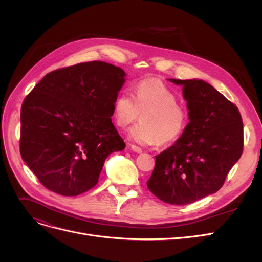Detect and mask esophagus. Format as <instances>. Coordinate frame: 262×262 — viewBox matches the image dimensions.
<instances>
[{
    "label": "esophagus",
    "instance_id": "34e87169",
    "mask_svg": "<svg viewBox=\"0 0 262 262\" xmlns=\"http://www.w3.org/2000/svg\"><path fill=\"white\" fill-rule=\"evenodd\" d=\"M131 150L132 152H134V153H138V154H140V153H142V148H140L139 146H136V145H131Z\"/></svg>",
    "mask_w": 262,
    "mask_h": 262
}]
</instances>
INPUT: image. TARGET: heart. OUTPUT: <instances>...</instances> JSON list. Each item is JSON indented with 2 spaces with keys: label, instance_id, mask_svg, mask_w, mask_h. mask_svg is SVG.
I'll list each match as a JSON object with an SVG mask.
<instances>
[{
  "label": "heart",
  "instance_id": "heart-1",
  "mask_svg": "<svg viewBox=\"0 0 262 262\" xmlns=\"http://www.w3.org/2000/svg\"><path fill=\"white\" fill-rule=\"evenodd\" d=\"M140 115L142 122L129 132V138L140 145L170 144L181 137L188 123L176 95L155 80L141 81L134 96L123 91L114 102L115 121L122 129L136 122Z\"/></svg>",
  "mask_w": 262,
  "mask_h": 262
}]
</instances>
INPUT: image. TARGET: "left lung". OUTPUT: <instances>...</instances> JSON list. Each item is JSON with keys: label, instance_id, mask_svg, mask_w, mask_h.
Listing matches in <instances>:
<instances>
[{"label": "left lung", "instance_id": "obj_1", "mask_svg": "<svg viewBox=\"0 0 262 262\" xmlns=\"http://www.w3.org/2000/svg\"><path fill=\"white\" fill-rule=\"evenodd\" d=\"M168 81L182 86L189 123L181 137L155 156L147 188L162 201L185 205L215 193L243 153L237 107L203 80Z\"/></svg>", "mask_w": 262, "mask_h": 262}]
</instances>
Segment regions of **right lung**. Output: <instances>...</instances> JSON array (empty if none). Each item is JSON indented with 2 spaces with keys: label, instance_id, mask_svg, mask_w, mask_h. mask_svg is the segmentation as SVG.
<instances>
[{
  "label": "right lung",
  "instance_id": "obj_1",
  "mask_svg": "<svg viewBox=\"0 0 262 262\" xmlns=\"http://www.w3.org/2000/svg\"><path fill=\"white\" fill-rule=\"evenodd\" d=\"M125 72L102 61L47 74L20 112V155L39 181L62 195L92 189L106 158L125 147L112 122Z\"/></svg>",
  "mask_w": 262,
  "mask_h": 262
}]
</instances>
